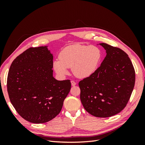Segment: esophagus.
Segmentation results:
<instances>
[{"label": "esophagus", "mask_w": 145, "mask_h": 145, "mask_svg": "<svg viewBox=\"0 0 145 145\" xmlns=\"http://www.w3.org/2000/svg\"><path fill=\"white\" fill-rule=\"evenodd\" d=\"M71 85H72V86H75V85H76V84H77V83L75 82V81H74V80H72L71 82Z\"/></svg>", "instance_id": "obj_1"}]
</instances>
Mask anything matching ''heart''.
Returning <instances> with one entry per match:
<instances>
[{"mask_svg":"<svg viewBox=\"0 0 145 145\" xmlns=\"http://www.w3.org/2000/svg\"><path fill=\"white\" fill-rule=\"evenodd\" d=\"M101 58L102 52L97 46L73 45L66 47L61 52L60 59L54 61L53 68L60 76L67 75L68 68H72L76 77L86 78L95 71Z\"/></svg>","mask_w":145,"mask_h":145,"instance_id":"b5f03b06","label":"heart"}]
</instances>
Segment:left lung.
Returning <instances> with one entry per match:
<instances>
[{
  "label": "left lung",
  "instance_id": "8db88e82",
  "mask_svg": "<svg viewBox=\"0 0 145 145\" xmlns=\"http://www.w3.org/2000/svg\"><path fill=\"white\" fill-rule=\"evenodd\" d=\"M106 51L100 67L78 83L80 100L85 110L97 117L119 113L128 103L133 91L135 74L132 62L120 48L100 43Z\"/></svg>",
  "mask_w": 145,
  "mask_h": 145
}]
</instances>
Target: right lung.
I'll return each mask as SVG.
<instances>
[{"mask_svg": "<svg viewBox=\"0 0 145 145\" xmlns=\"http://www.w3.org/2000/svg\"><path fill=\"white\" fill-rule=\"evenodd\" d=\"M52 67L53 56L47 46L28 48L10 66L8 95L17 113L28 121L43 123L56 117L71 89L69 80L55 79Z\"/></svg>", "mask_w": 145, "mask_h": 145, "instance_id": "obj_1", "label": "right lung"}]
</instances>
